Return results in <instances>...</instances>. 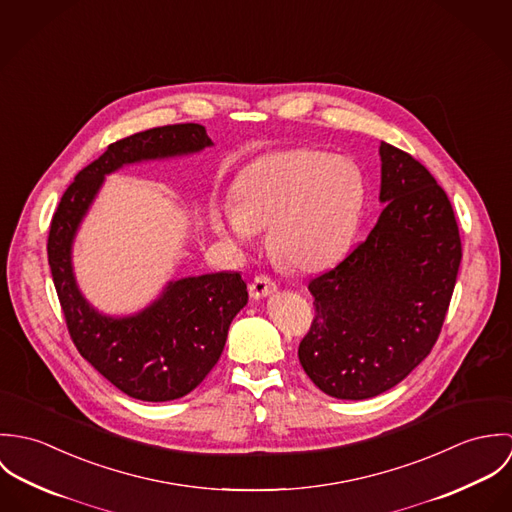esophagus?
Masks as SVG:
<instances>
[{"instance_id":"esophagus-1","label":"esophagus","mask_w":512,"mask_h":512,"mask_svg":"<svg viewBox=\"0 0 512 512\" xmlns=\"http://www.w3.org/2000/svg\"><path fill=\"white\" fill-rule=\"evenodd\" d=\"M248 290H250V295H252L254 299H260V297H266V295L276 292L278 286H276V282H274L270 276L260 274V276H256V278L252 280V284H250Z\"/></svg>"}]
</instances>
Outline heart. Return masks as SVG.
Masks as SVG:
<instances>
[{
  "label": "heart",
  "mask_w": 512,
  "mask_h": 512,
  "mask_svg": "<svg viewBox=\"0 0 512 512\" xmlns=\"http://www.w3.org/2000/svg\"><path fill=\"white\" fill-rule=\"evenodd\" d=\"M361 207L363 177L353 161L295 149L252 163L234 183L232 207L220 211L215 226L234 244L268 228L272 258L311 272L347 248Z\"/></svg>",
  "instance_id": "1"
}]
</instances>
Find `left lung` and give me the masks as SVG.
Returning a JSON list of instances; mask_svg holds the SVG:
<instances>
[{
    "instance_id": "8db88e82",
    "label": "left lung",
    "mask_w": 512,
    "mask_h": 512,
    "mask_svg": "<svg viewBox=\"0 0 512 512\" xmlns=\"http://www.w3.org/2000/svg\"><path fill=\"white\" fill-rule=\"evenodd\" d=\"M380 159L386 209L365 242L307 284L315 317L297 357L341 400L390 390L430 355L461 264L459 226L434 175L386 142Z\"/></svg>"
}]
</instances>
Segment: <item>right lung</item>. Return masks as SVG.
Listing matches in <instances>:
<instances>
[{
	"mask_svg": "<svg viewBox=\"0 0 512 512\" xmlns=\"http://www.w3.org/2000/svg\"><path fill=\"white\" fill-rule=\"evenodd\" d=\"M207 146L211 138L201 124L161 126L118 140L78 171L51 220L49 266L74 347L118 390L138 400H175L203 382L219 361L230 321L248 301L246 284L238 272L183 278L134 317H104L74 284V232L106 173L124 163Z\"/></svg>",
	"mask_w": 512,
	"mask_h": 512,
	"instance_id": "1",
	"label": "right lung"
}]
</instances>
